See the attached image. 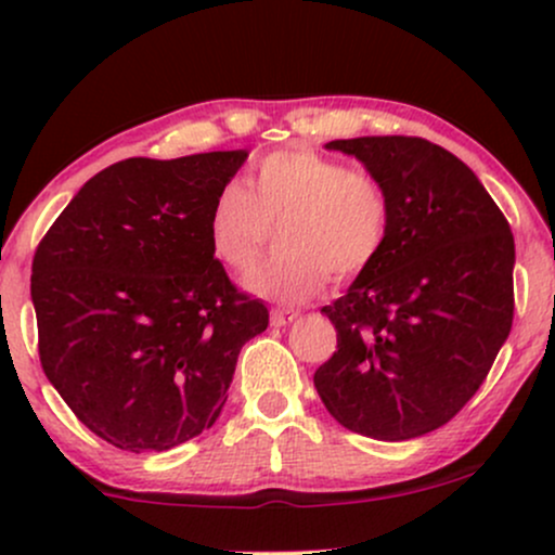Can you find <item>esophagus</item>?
<instances>
[{
	"label": "esophagus",
	"mask_w": 555,
	"mask_h": 555,
	"mask_svg": "<svg viewBox=\"0 0 555 555\" xmlns=\"http://www.w3.org/2000/svg\"><path fill=\"white\" fill-rule=\"evenodd\" d=\"M297 318V313L295 310H271V326H276V328H282V326H289L292 321H295Z\"/></svg>",
	"instance_id": "34e87169"
}]
</instances>
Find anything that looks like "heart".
Returning a JSON list of instances; mask_svg holds the SVG:
<instances>
[{
    "instance_id": "obj_1",
    "label": "heart",
    "mask_w": 555,
    "mask_h": 555,
    "mask_svg": "<svg viewBox=\"0 0 555 555\" xmlns=\"http://www.w3.org/2000/svg\"><path fill=\"white\" fill-rule=\"evenodd\" d=\"M282 229V256L250 276L253 292L302 302L336 282L365 273L391 232V195L371 171L310 149L273 151L247 175V190L229 182L208 211L214 256L234 273L258 266Z\"/></svg>"
}]
</instances>
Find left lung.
<instances>
[{
  "label": "left lung",
  "instance_id": "8db88e82",
  "mask_svg": "<svg viewBox=\"0 0 555 555\" xmlns=\"http://www.w3.org/2000/svg\"><path fill=\"white\" fill-rule=\"evenodd\" d=\"M391 195L380 258L321 313L313 375L336 423L378 441L441 428L475 397L514 321V234L467 164L425 138L331 140Z\"/></svg>",
  "mask_w": 555,
  "mask_h": 555
}]
</instances>
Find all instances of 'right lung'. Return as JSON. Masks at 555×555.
Returning <instances> with one entry per match:
<instances>
[{"label":"right lung","instance_id":"add662e5","mask_svg":"<svg viewBox=\"0 0 555 555\" xmlns=\"http://www.w3.org/2000/svg\"><path fill=\"white\" fill-rule=\"evenodd\" d=\"M245 158H125L82 184L38 242L41 367L117 449L167 451L211 428L242 344L269 326L208 242L214 197Z\"/></svg>","mask_w":555,"mask_h":555}]
</instances>
